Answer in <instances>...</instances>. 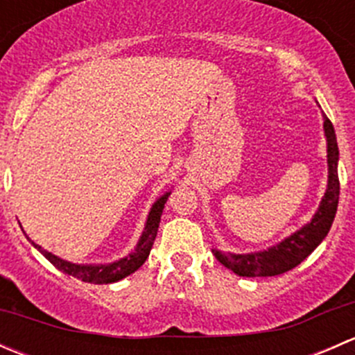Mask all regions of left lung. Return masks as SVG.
<instances>
[{
	"mask_svg": "<svg viewBox=\"0 0 355 355\" xmlns=\"http://www.w3.org/2000/svg\"><path fill=\"white\" fill-rule=\"evenodd\" d=\"M324 134L328 141V189L320 209L314 214L311 223L300 228L284 242L263 252L254 254H225L220 250H213L214 257L223 266L234 271L239 277L256 278V277H277L287 273L302 263L318 245L323 242L330 232L333 220H335L336 206H338L340 180H338V146H336L335 130L331 121L324 116Z\"/></svg>",
	"mask_w": 355,
	"mask_h": 355,
	"instance_id": "8db88e82",
	"label": "left lung"
}]
</instances>
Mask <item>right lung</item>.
Here are the masks:
<instances>
[{
	"label": "right lung",
	"mask_w": 355,
	"mask_h": 355,
	"mask_svg": "<svg viewBox=\"0 0 355 355\" xmlns=\"http://www.w3.org/2000/svg\"><path fill=\"white\" fill-rule=\"evenodd\" d=\"M168 196L164 194L163 198L157 199L153 206L151 213H149L148 223H146L144 234H142L141 241H139L137 247H135L134 252L128 257H123V259L116 261V263L108 264V266H82V264H71L67 263V261L60 259V257L53 256L51 252H46V250L41 249V245L34 244L35 249L41 250L44 254L46 259L51 264H55L58 270H62L63 273L71 275V277L78 278L82 282H87V284H113V282L121 280V278L128 277L134 271H137L139 268L144 264V261L148 259L149 252H151V247L155 244V239L157 234V227H159L161 214H163L164 202H166Z\"/></svg>",
	"instance_id": "1"
}]
</instances>
